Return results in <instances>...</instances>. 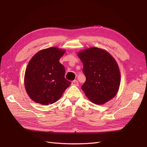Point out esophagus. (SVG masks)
Masks as SVG:
<instances>
[{"mask_svg":"<svg viewBox=\"0 0 147 147\" xmlns=\"http://www.w3.org/2000/svg\"><path fill=\"white\" fill-rule=\"evenodd\" d=\"M71 85H74V86H78L79 83H78V82L77 80H74V81H73V82H72Z\"/></svg>","mask_w":147,"mask_h":147,"instance_id":"34e87169","label":"esophagus"}]
</instances>
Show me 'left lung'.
<instances>
[{
    "label": "left lung",
    "instance_id": "left-lung-1",
    "mask_svg": "<svg viewBox=\"0 0 147 147\" xmlns=\"http://www.w3.org/2000/svg\"><path fill=\"white\" fill-rule=\"evenodd\" d=\"M86 82L82 89L90 100L100 105L117 94L120 85V72L116 61L104 50L92 47L80 52Z\"/></svg>",
    "mask_w": 147,
    "mask_h": 147
}]
</instances>
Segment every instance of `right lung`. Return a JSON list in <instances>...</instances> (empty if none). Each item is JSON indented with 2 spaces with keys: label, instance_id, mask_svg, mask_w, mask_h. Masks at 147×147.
I'll use <instances>...</instances> for the list:
<instances>
[{
  "label": "right lung",
  "instance_id": "right-lung-1",
  "mask_svg": "<svg viewBox=\"0 0 147 147\" xmlns=\"http://www.w3.org/2000/svg\"><path fill=\"white\" fill-rule=\"evenodd\" d=\"M63 50L51 47L39 51L29 62L24 85L31 99L47 105L61 97L71 82L65 78V68L59 62Z\"/></svg>",
  "mask_w": 147,
  "mask_h": 147
}]
</instances>
